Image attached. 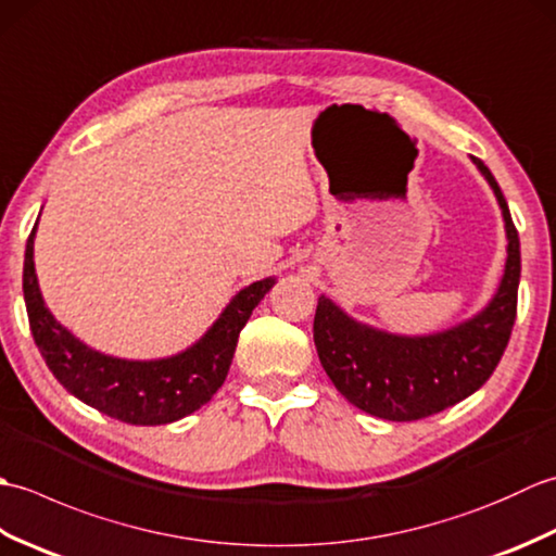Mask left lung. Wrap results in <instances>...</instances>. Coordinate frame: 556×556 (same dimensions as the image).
Segmentation results:
<instances>
[{
	"label": "left lung",
	"mask_w": 556,
	"mask_h": 556,
	"mask_svg": "<svg viewBox=\"0 0 556 556\" xmlns=\"http://www.w3.org/2000/svg\"><path fill=\"white\" fill-rule=\"evenodd\" d=\"M473 164L497 198L509 241L502 281L485 308L442 332L410 337L353 320L332 299H317V356L339 392L370 416L406 422L458 404L490 380L509 344L521 281V243L492 172L476 157Z\"/></svg>",
	"instance_id": "left-lung-1"
}]
</instances>
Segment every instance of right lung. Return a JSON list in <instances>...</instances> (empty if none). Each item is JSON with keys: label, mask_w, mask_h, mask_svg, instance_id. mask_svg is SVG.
Here are the masks:
<instances>
[{"label": "right lung", "mask_w": 556, "mask_h": 556, "mask_svg": "<svg viewBox=\"0 0 556 556\" xmlns=\"http://www.w3.org/2000/svg\"><path fill=\"white\" fill-rule=\"evenodd\" d=\"M38 222L23 260V299L30 332L47 368L83 404L128 425H167L205 406L227 380L236 341L255 305L277 285L275 277L241 289L195 344L155 361H128L90 349L56 323L45 305L33 263Z\"/></svg>", "instance_id": "obj_1"}]
</instances>
